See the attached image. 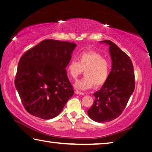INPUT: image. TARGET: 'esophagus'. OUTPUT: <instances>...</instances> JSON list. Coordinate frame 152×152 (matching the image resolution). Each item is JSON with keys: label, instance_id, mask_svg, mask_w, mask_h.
<instances>
[{"label": "esophagus", "instance_id": "34e87169", "mask_svg": "<svg viewBox=\"0 0 152 152\" xmlns=\"http://www.w3.org/2000/svg\"><path fill=\"white\" fill-rule=\"evenodd\" d=\"M75 93L77 94H81V95H84L85 94L83 93L80 92V91H75Z\"/></svg>", "mask_w": 152, "mask_h": 152}]
</instances>
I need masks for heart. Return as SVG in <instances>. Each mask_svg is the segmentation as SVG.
<instances>
[{
  "instance_id": "b5f03b06",
  "label": "heart",
  "mask_w": 152,
  "mask_h": 152,
  "mask_svg": "<svg viewBox=\"0 0 152 152\" xmlns=\"http://www.w3.org/2000/svg\"><path fill=\"white\" fill-rule=\"evenodd\" d=\"M78 62L72 59L67 65L69 77L76 80L83 72L85 77L76 84L77 89L86 90L99 87L106 82L111 70V63L104 58L100 53L95 51H85L79 54Z\"/></svg>"
}]
</instances>
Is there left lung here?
I'll use <instances>...</instances> for the list:
<instances>
[{
    "instance_id": "left-lung-1",
    "label": "left lung",
    "mask_w": 152,
    "mask_h": 152,
    "mask_svg": "<svg viewBox=\"0 0 152 152\" xmlns=\"http://www.w3.org/2000/svg\"><path fill=\"white\" fill-rule=\"evenodd\" d=\"M109 45L112 69L101 89L94 93V101L88 115L97 122H106L122 114L135 89V74L131 59L111 41Z\"/></svg>"
}]
</instances>
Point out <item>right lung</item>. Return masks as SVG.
Returning <instances> with one entry per match:
<instances>
[{
	"instance_id": "1",
	"label": "right lung",
	"mask_w": 152,
	"mask_h": 152,
	"mask_svg": "<svg viewBox=\"0 0 152 152\" xmlns=\"http://www.w3.org/2000/svg\"><path fill=\"white\" fill-rule=\"evenodd\" d=\"M76 45L45 39L20 58L15 86L24 107L37 117L58 116L75 91L65 69Z\"/></svg>"
}]
</instances>
